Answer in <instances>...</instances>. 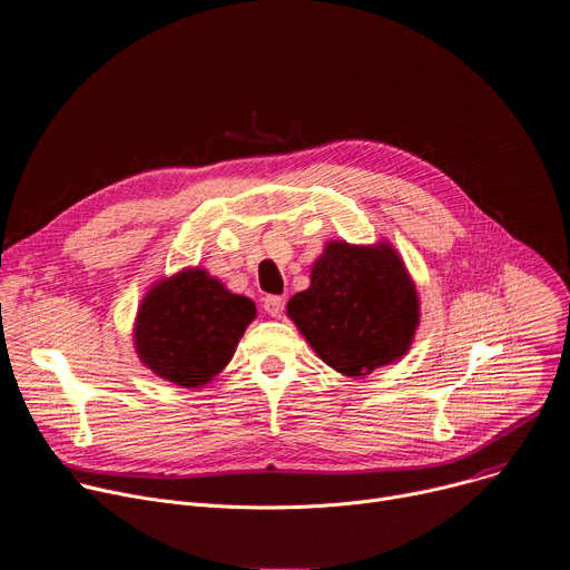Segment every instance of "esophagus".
<instances>
[{
  "label": "esophagus",
  "instance_id": "esophagus-1",
  "mask_svg": "<svg viewBox=\"0 0 570 570\" xmlns=\"http://www.w3.org/2000/svg\"><path fill=\"white\" fill-rule=\"evenodd\" d=\"M263 309H265V314L279 316V314H282V309H284V299H282L279 295H268V297H263Z\"/></svg>",
  "mask_w": 570,
  "mask_h": 570
}]
</instances>
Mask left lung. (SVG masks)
I'll return each instance as SVG.
<instances>
[{"label":"left lung","mask_w":570,"mask_h":570,"mask_svg":"<svg viewBox=\"0 0 570 570\" xmlns=\"http://www.w3.org/2000/svg\"><path fill=\"white\" fill-rule=\"evenodd\" d=\"M288 318L334 371L357 377L401 360L420 325V297L390 243L332 240L312 284L286 305Z\"/></svg>","instance_id":"obj_1"}]
</instances>
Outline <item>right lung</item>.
Wrapping results in <instances>:
<instances>
[{"label":"right lung","instance_id":"right-lung-1","mask_svg":"<svg viewBox=\"0 0 570 570\" xmlns=\"http://www.w3.org/2000/svg\"><path fill=\"white\" fill-rule=\"evenodd\" d=\"M256 307L202 268H185L150 288L135 321L139 360L165 381L204 387L232 362Z\"/></svg>","mask_w":570,"mask_h":570}]
</instances>
